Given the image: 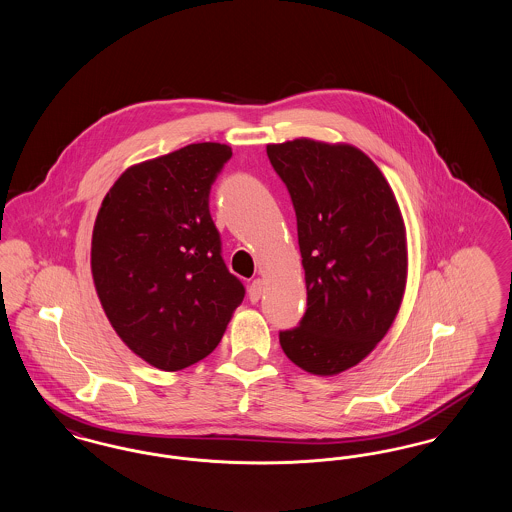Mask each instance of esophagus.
<instances>
[{
    "instance_id": "1",
    "label": "esophagus",
    "mask_w": 512,
    "mask_h": 512,
    "mask_svg": "<svg viewBox=\"0 0 512 512\" xmlns=\"http://www.w3.org/2000/svg\"><path fill=\"white\" fill-rule=\"evenodd\" d=\"M263 290H265L263 280H261V278L253 280L251 286H249V301H251V303H257V301L261 299V295H263Z\"/></svg>"
}]
</instances>
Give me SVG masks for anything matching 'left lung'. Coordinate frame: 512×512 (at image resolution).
Masks as SVG:
<instances>
[{
    "instance_id": "1",
    "label": "left lung",
    "mask_w": 512,
    "mask_h": 512,
    "mask_svg": "<svg viewBox=\"0 0 512 512\" xmlns=\"http://www.w3.org/2000/svg\"><path fill=\"white\" fill-rule=\"evenodd\" d=\"M288 186L305 268L307 311L280 332L293 365L334 376L384 340L407 286V232L390 182L351 144H268Z\"/></svg>"
}]
</instances>
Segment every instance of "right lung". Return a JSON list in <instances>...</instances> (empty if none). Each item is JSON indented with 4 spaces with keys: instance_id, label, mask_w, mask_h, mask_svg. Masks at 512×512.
Here are the masks:
<instances>
[{
    "instance_id": "add662e5",
    "label": "right lung",
    "mask_w": 512,
    "mask_h": 512,
    "mask_svg": "<svg viewBox=\"0 0 512 512\" xmlns=\"http://www.w3.org/2000/svg\"><path fill=\"white\" fill-rule=\"evenodd\" d=\"M232 147L203 142L128 167L103 197L92 276L124 345L159 370L205 359L244 301L220 257L209 192Z\"/></svg>"
}]
</instances>
